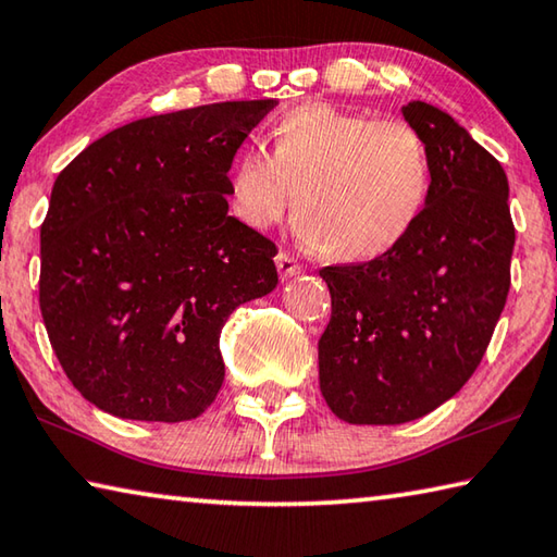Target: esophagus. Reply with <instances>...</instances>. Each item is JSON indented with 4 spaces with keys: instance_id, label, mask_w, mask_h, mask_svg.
<instances>
[{
    "instance_id": "1",
    "label": "esophagus",
    "mask_w": 557,
    "mask_h": 557,
    "mask_svg": "<svg viewBox=\"0 0 557 557\" xmlns=\"http://www.w3.org/2000/svg\"><path fill=\"white\" fill-rule=\"evenodd\" d=\"M275 265H277V272H280L282 280H287L292 275H299V272H301V265L289 256V252H277Z\"/></svg>"
}]
</instances>
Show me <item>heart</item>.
Instances as JSON below:
<instances>
[{
  "instance_id": "1",
  "label": "heart",
  "mask_w": 557,
  "mask_h": 557,
  "mask_svg": "<svg viewBox=\"0 0 557 557\" xmlns=\"http://www.w3.org/2000/svg\"><path fill=\"white\" fill-rule=\"evenodd\" d=\"M432 166L410 125L305 102L272 129V154L243 149L228 174L235 219L268 231L295 206L312 248L344 262L388 256L428 209Z\"/></svg>"
}]
</instances>
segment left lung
<instances>
[{
	"mask_svg": "<svg viewBox=\"0 0 557 557\" xmlns=\"http://www.w3.org/2000/svg\"><path fill=\"white\" fill-rule=\"evenodd\" d=\"M403 117L430 154L425 213L388 256L319 270L332 292L319 388L351 425H400L457 395L511 287L504 166L430 102H408Z\"/></svg>",
	"mask_w": 557,
	"mask_h": 557,
	"instance_id": "1",
	"label": "left lung"
}]
</instances>
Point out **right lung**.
<instances>
[{"instance_id":"add662e5","label":"right lung","mask_w":557,"mask_h":557,"mask_svg":"<svg viewBox=\"0 0 557 557\" xmlns=\"http://www.w3.org/2000/svg\"><path fill=\"white\" fill-rule=\"evenodd\" d=\"M275 100L135 120L55 178L41 317L83 398L115 418H199L221 391V329L277 287L275 243L228 215V169Z\"/></svg>"}]
</instances>
